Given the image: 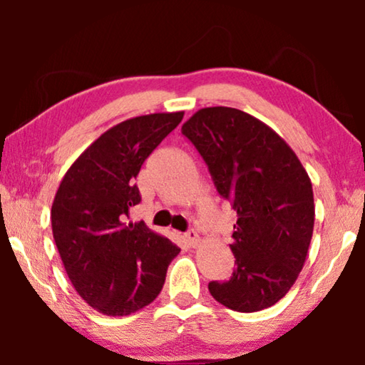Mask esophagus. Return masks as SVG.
<instances>
[{
    "label": "esophagus",
    "instance_id": "34e87169",
    "mask_svg": "<svg viewBox=\"0 0 365 365\" xmlns=\"http://www.w3.org/2000/svg\"><path fill=\"white\" fill-rule=\"evenodd\" d=\"M186 241L191 247H196V246H199V242H201V237H199V234L196 231H187Z\"/></svg>",
    "mask_w": 365,
    "mask_h": 365
}]
</instances>
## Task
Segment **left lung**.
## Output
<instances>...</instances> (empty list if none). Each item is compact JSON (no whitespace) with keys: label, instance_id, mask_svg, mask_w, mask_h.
Segmentation results:
<instances>
[{"label":"left lung","instance_id":"8db88e82","mask_svg":"<svg viewBox=\"0 0 365 365\" xmlns=\"http://www.w3.org/2000/svg\"><path fill=\"white\" fill-rule=\"evenodd\" d=\"M182 134L206 161L217 192L237 212L236 267L209 292L232 311L257 312L289 292L314 231L312 182L291 146L266 123L236 108H202Z\"/></svg>","mask_w":365,"mask_h":365}]
</instances>
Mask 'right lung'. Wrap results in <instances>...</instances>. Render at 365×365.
<instances>
[{
    "instance_id": "1",
    "label": "right lung",
    "mask_w": 365,
    "mask_h": 365,
    "mask_svg": "<svg viewBox=\"0 0 365 365\" xmlns=\"http://www.w3.org/2000/svg\"><path fill=\"white\" fill-rule=\"evenodd\" d=\"M184 111L126 119L103 133L71 164L51 206L58 252L76 292L104 316H129L151 304L179 249L129 209L141 202L134 179Z\"/></svg>"
}]
</instances>
